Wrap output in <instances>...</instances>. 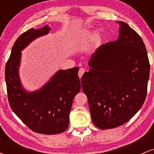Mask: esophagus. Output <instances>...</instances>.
Listing matches in <instances>:
<instances>
[{
	"label": "esophagus",
	"instance_id": "obj_1",
	"mask_svg": "<svg viewBox=\"0 0 154 154\" xmlns=\"http://www.w3.org/2000/svg\"><path fill=\"white\" fill-rule=\"evenodd\" d=\"M85 69L83 68L79 69V72H78V76H79V78H81V77H82V76L83 74L85 73Z\"/></svg>",
	"mask_w": 154,
	"mask_h": 154
}]
</instances>
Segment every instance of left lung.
Wrapping results in <instances>:
<instances>
[{"instance_id": "8db88e82", "label": "left lung", "mask_w": 154, "mask_h": 154, "mask_svg": "<svg viewBox=\"0 0 154 154\" xmlns=\"http://www.w3.org/2000/svg\"><path fill=\"white\" fill-rule=\"evenodd\" d=\"M119 23V38L96 49L88 63L91 69L81 79L93 122L102 130L128 122L147 94L150 63L145 44L127 23Z\"/></svg>"}]
</instances>
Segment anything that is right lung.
<instances>
[{
    "instance_id": "1",
    "label": "right lung",
    "mask_w": 154,
    "mask_h": 154,
    "mask_svg": "<svg viewBox=\"0 0 154 154\" xmlns=\"http://www.w3.org/2000/svg\"><path fill=\"white\" fill-rule=\"evenodd\" d=\"M49 30L48 25L31 28L17 38L6 62L5 78L8 103L16 115L32 131L54 135L68 128L72 101L81 88L79 68L59 70L40 91L32 93L23 89L18 74L21 51Z\"/></svg>"
}]
</instances>
